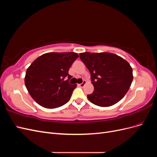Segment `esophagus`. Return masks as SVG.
<instances>
[{"label":"esophagus","instance_id":"1","mask_svg":"<svg viewBox=\"0 0 157 157\" xmlns=\"http://www.w3.org/2000/svg\"><path fill=\"white\" fill-rule=\"evenodd\" d=\"M86 84V80H83L82 83L79 84L78 85H79V86H80V87H84V86H85V84Z\"/></svg>","mask_w":157,"mask_h":157}]
</instances>
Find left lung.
Returning <instances> with one entry per match:
<instances>
[{
  "label": "left lung",
  "instance_id": "obj_1",
  "mask_svg": "<svg viewBox=\"0 0 157 157\" xmlns=\"http://www.w3.org/2000/svg\"><path fill=\"white\" fill-rule=\"evenodd\" d=\"M91 75L94 90L88 100L99 107H109L122 99L133 80L132 68L124 59L109 52L80 53Z\"/></svg>",
  "mask_w": 157,
  "mask_h": 157
}]
</instances>
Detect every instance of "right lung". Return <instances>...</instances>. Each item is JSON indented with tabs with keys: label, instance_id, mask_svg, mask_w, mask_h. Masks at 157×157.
Listing matches in <instances>:
<instances>
[{
	"label": "right lung",
	"instance_id": "1",
	"mask_svg": "<svg viewBox=\"0 0 157 157\" xmlns=\"http://www.w3.org/2000/svg\"><path fill=\"white\" fill-rule=\"evenodd\" d=\"M77 58L75 52H49L37 58L27 68L25 84L39 105L54 109L70 100L77 84H70L64 79L73 77L69 69Z\"/></svg>",
	"mask_w": 157,
	"mask_h": 157
}]
</instances>
